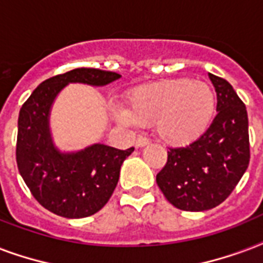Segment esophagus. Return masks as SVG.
Listing matches in <instances>:
<instances>
[{
  "instance_id": "obj_1",
  "label": "esophagus",
  "mask_w": 263,
  "mask_h": 263,
  "mask_svg": "<svg viewBox=\"0 0 263 263\" xmlns=\"http://www.w3.org/2000/svg\"><path fill=\"white\" fill-rule=\"evenodd\" d=\"M149 144V140L145 137H137V140H136V146L137 148H142V146H146Z\"/></svg>"
}]
</instances>
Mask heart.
<instances>
[{"label":"heart","mask_w":263,"mask_h":263,"mask_svg":"<svg viewBox=\"0 0 263 263\" xmlns=\"http://www.w3.org/2000/svg\"><path fill=\"white\" fill-rule=\"evenodd\" d=\"M217 97L210 85L188 78L142 85L126 97L115 117L127 125L154 123L156 136L170 146H186L213 125Z\"/></svg>","instance_id":"obj_1"}]
</instances>
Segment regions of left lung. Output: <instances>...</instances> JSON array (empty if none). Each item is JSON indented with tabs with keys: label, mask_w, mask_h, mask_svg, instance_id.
<instances>
[{
	"label": "left lung",
	"mask_w": 263,
	"mask_h": 263,
	"mask_svg": "<svg viewBox=\"0 0 263 263\" xmlns=\"http://www.w3.org/2000/svg\"><path fill=\"white\" fill-rule=\"evenodd\" d=\"M217 117L207 133L185 148H170L156 184L174 207L205 211L235 189L250 162L247 109L228 81L210 74Z\"/></svg>",
	"instance_id": "obj_1"
}]
</instances>
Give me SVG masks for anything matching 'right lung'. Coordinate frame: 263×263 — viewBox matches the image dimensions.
I'll return each instance as SVG.
<instances>
[{
	"label": "right lung",
	"instance_id": "1",
	"mask_svg": "<svg viewBox=\"0 0 263 263\" xmlns=\"http://www.w3.org/2000/svg\"><path fill=\"white\" fill-rule=\"evenodd\" d=\"M121 75L97 68H75L41 83L19 112L16 160L32 196L64 218H85L107 204L121 166L134 148L122 151L96 142L78 151L60 149L50 129L54 100L70 83L103 87Z\"/></svg>",
	"mask_w": 263,
	"mask_h": 263
}]
</instances>
